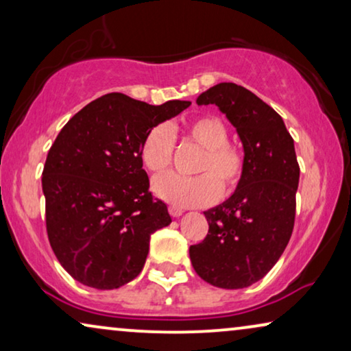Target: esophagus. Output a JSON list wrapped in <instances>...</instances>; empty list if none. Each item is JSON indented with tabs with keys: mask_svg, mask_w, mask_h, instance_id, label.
<instances>
[{
	"mask_svg": "<svg viewBox=\"0 0 351 351\" xmlns=\"http://www.w3.org/2000/svg\"><path fill=\"white\" fill-rule=\"evenodd\" d=\"M169 214L172 215V217H180V215L184 214V210L176 208V206H169Z\"/></svg>",
	"mask_w": 351,
	"mask_h": 351,
	"instance_id": "34e87169",
	"label": "esophagus"
}]
</instances>
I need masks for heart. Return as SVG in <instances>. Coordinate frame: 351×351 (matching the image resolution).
Instances as JSON below:
<instances>
[{"instance_id":"b5f03b06","label":"heart","mask_w":351,"mask_h":351,"mask_svg":"<svg viewBox=\"0 0 351 351\" xmlns=\"http://www.w3.org/2000/svg\"><path fill=\"white\" fill-rule=\"evenodd\" d=\"M184 136L203 148L196 172L185 177L162 174L153 180L155 195L176 208H196L210 204L222 191L228 193L239 184L244 171V156L228 141L227 126L215 117H199L184 126ZM174 134L167 124H158L147 132L141 145V160L147 171L161 172L171 165Z\"/></svg>"}]
</instances>
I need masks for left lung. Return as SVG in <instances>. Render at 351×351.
Wrapping results in <instances>:
<instances>
[{"instance_id":"obj_1","label":"left lung","mask_w":351,"mask_h":351,"mask_svg":"<svg viewBox=\"0 0 351 351\" xmlns=\"http://www.w3.org/2000/svg\"><path fill=\"white\" fill-rule=\"evenodd\" d=\"M196 104L215 105L237 129L244 171L233 195L204 210L208 237L190 246V261L209 285L243 289L271 270L291 239L300 176L294 141L280 114L243 86L215 84Z\"/></svg>"}]
</instances>
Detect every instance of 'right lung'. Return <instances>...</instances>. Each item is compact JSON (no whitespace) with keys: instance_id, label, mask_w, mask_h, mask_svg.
Listing matches in <instances>:
<instances>
[{"instance_id":"add662e5","label":"right lung","mask_w":351,"mask_h":351,"mask_svg":"<svg viewBox=\"0 0 351 351\" xmlns=\"http://www.w3.org/2000/svg\"><path fill=\"white\" fill-rule=\"evenodd\" d=\"M113 93L62 128L43 171L46 228L57 261L81 285L118 289L142 271L150 237L172 222L142 169L147 132L190 107Z\"/></svg>"}]
</instances>
